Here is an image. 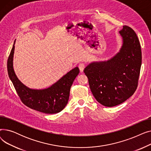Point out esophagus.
<instances>
[{
    "instance_id": "1",
    "label": "esophagus",
    "mask_w": 151,
    "mask_h": 151,
    "mask_svg": "<svg viewBox=\"0 0 151 151\" xmlns=\"http://www.w3.org/2000/svg\"><path fill=\"white\" fill-rule=\"evenodd\" d=\"M78 67H79V68H80V72L82 73V72H83V70L85 68V64L83 63H80L78 65Z\"/></svg>"
}]
</instances>
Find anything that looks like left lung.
I'll return each instance as SVG.
<instances>
[{
    "instance_id": "1",
    "label": "left lung",
    "mask_w": 151,
    "mask_h": 151,
    "mask_svg": "<svg viewBox=\"0 0 151 151\" xmlns=\"http://www.w3.org/2000/svg\"><path fill=\"white\" fill-rule=\"evenodd\" d=\"M121 48L107 60L90 63L84 70L96 100L107 107L119 105L136 91L141 65V50L138 37L129 26L119 32Z\"/></svg>"
}]
</instances>
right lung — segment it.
<instances>
[{
    "instance_id": "obj_1",
    "label": "right lung",
    "mask_w": 151,
    "mask_h": 151,
    "mask_svg": "<svg viewBox=\"0 0 151 151\" xmlns=\"http://www.w3.org/2000/svg\"><path fill=\"white\" fill-rule=\"evenodd\" d=\"M14 40L7 62L9 76L24 104L31 109L46 114L59 113L67 105L70 90L75 79L80 73L78 67L71 70L59 80L45 89L28 88L16 75L13 68Z\"/></svg>"
}]
</instances>
